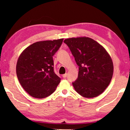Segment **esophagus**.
I'll list each match as a JSON object with an SVG mask.
<instances>
[{
	"label": "esophagus",
	"mask_w": 130,
	"mask_h": 130,
	"mask_svg": "<svg viewBox=\"0 0 130 130\" xmlns=\"http://www.w3.org/2000/svg\"><path fill=\"white\" fill-rule=\"evenodd\" d=\"M67 73H65V74H63V75H62V77H63V78H66V77H67Z\"/></svg>",
	"instance_id": "esophagus-1"
}]
</instances>
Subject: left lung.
I'll use <instances>...</instances> for the list:
<instances>
[{"instance_id":"8db88e82","label":"left lung","mask_w":130,"mask_h":130,"mask_svg":"<svg viewBox=\"0 0 130 130\" xmlns=\"http://www.w3.org/2000/svg\"><path fill=\"white\" fill-rule=\"evenodd\" d=\"M78 66L77 80L72 83L75 91L84 98L100 95L109 84L113 72L111 57L102 45L88 37L66 39Z\"/></svg>"}]
</instances>
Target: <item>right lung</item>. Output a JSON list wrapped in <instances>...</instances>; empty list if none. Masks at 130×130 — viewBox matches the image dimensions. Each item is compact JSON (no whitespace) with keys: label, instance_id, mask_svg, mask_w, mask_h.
Here are the masks:
<instances>
[{"label":"right lung","instance_id":"right-lung-1","mask_svg":"<svg viewBox=\"0 0 130 130\" xmlns=\"http://www.w3.org/2000/svg\"><path fill=\"white\" fill-rule=\"evenodd\" d=\"M63 39L37 42L22 53L16 72L22 87L30 96L43 99L55 91L61 78L54 73L53 56Z\"/></svg>","mask_w":130,"mask_h":130}]
</instances>
